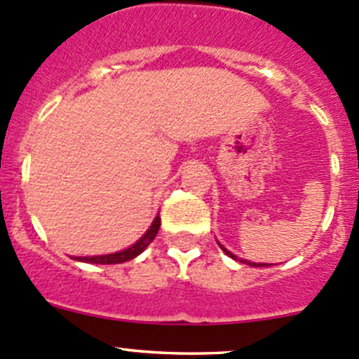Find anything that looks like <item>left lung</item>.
<instances>
[{
  "label": "left lung",
  "mask_w": 359,
  "mask_h": 359,
  "mask_svg": "<svg viewBox=\"0 0 359 359\" xmlns=\"http://www.w3.org/2000/svg\"><path fill=\"white\" fill-rule=\"evenodd\" d=\"M217 243H218V241H217ZM218 246L222 248V251H224L225 255L230 256V258H232V259H236V262H243V263H246V265H249V266H270V263H255V262H248V259H243V258H237V256L232 255V252H230L227 248H224V244L218 243Z\"/></svg>",
  "instance_id": "8db88e82"
}]
</instances>
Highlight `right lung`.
Segmentation results:
<instances>
[{"label": "right lung", "mask_w": 359, "mask_h": 359, "mask_svg": "<svg viewBox=\"0 0 359 359\" xmlns=\"http://www.w3.org/2000/svg\"><path fill=\"white\" fill-rule=\"evenodd\" d=\"M161 218L160 215H156L153 220V224L149 225V229L142 233V237L139 241H135L134 244L129 248L122 249V251L110 252V255H100V256H72V259H77V262L84 263H96V265H115V263H123L134 259L135 256L141 255L146 248L153 243V239L156 237L158 230H160Z\"/></svg>", "instance_id": "add662e5"}]
</instances>
